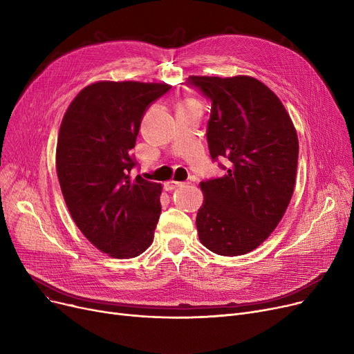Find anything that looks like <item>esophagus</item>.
<instances>
[{"mask_svg": "<svg viewBox=\"0 0 354 354\" xmlns=\"http://www.w3.org/2000/svg\"><path fill=\"white\" fill-rule=\"evenodd\" d=\"M191 182H179V180H171L169 185L172 188H183V187H188Z\"/></svg>", "mask_w": 354, "mask_h": 354, "instance_id": "1", "label": "esophagus"}]
</instances>
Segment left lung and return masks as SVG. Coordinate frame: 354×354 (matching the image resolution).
Here are the masks:
<instances>
[{
  "label": "left lung",
  "instance_id": "obj_1",
  "mask_svg": "<svg viewBox=\"0 0 354 354\" xmlns=\"http://www.w3.org/2000/svg\"><path fill=\"white\" fill-rule=\"evenodd\" d=\"M211 102L207 140L222 178L201 182L199 241L218 255H244L270 236L291 201L299 138L277 95L250 76H189Z\"/></svg>",
  "mask_w": 354,
  "mask_h": 354
}]
</instances>
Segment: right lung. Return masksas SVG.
I'll list each match as a JSON object with an SVG mask.
<instances>
[{
	"label": "right lung",
	"instance_id": "obj_1",
	"mask_svg": "<svg viewBox=\"0 0 354 354\" xmlns=\"http://www.w3.org/2000/svg\"><path fill=\"white\" fill-rule=\"evenodd\" d=\"M171 88L162 83L99 82L84 87L63 118L55 166L66 205L90 243L133 258L153 243L162 185L130 176L140 122Z\"/></svg>",
	"mask_w": 354,
	"mask_h": 354
}]
</instances>
